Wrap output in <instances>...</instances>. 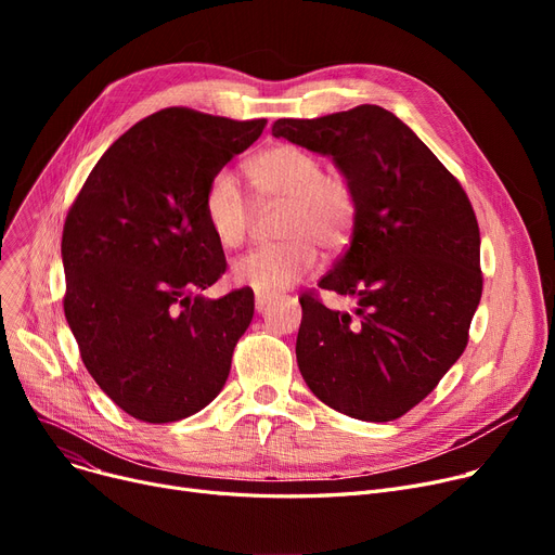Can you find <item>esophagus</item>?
Instances as JSON below:
<instances>
[{
	"mask_svg": "<svg viewBox=\"0 0 555 555\" xmlns=\"http://www.w3.org/2000/svg\"><path fill=\"white\" fill-rule=\"evenodd\" d=\"M254 306H256V312H266V310H268V306H270V299H266V297H256V299H254Z\"/></svg>",
	"mask_w": 555,
	"mask_h": 555,
	"instance_id": "34e87169",
	"label": "esophagus"
}]
</instances>
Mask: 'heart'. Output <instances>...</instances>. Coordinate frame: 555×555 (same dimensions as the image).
Segmentation results:
<instances>
[{
	"mask_svg": "<svg viewBox=\"0 0 555 555\" xmlns=\"http://www.w3.org/2000/svg\"><path fill=\"white\" fill-rule=\"evenodd\" d=\"M247 175L258 204L283 202L276 227L283 241L243 254L231 266V281L256 297L276 299L310 276L314 247L337 254L351 243L360 211L358 193L346 175L324 172L322 157L293 143H276L254 155ZM202 211L222 247L243 245L254 220V202L231 170L211 175Z\"/></svg>",
	"mask_w": 555,
	"mask_h": 555,
	"instance_id": "b5f03b06",
	"label": "heart"
}]
</instances>
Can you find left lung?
Instances as JSON below:
<instances>
[{
    "mask_svg": "<svg viewBox=\"0 0 555 555\" xmlns=\"http://www.w3.org/2000/svg\"><path fill=\"white\" fill-rule=\"evenodd\" d=\"M272 134L333 157L360 204L351 245L319 281L351 297L353 310L299 299V371L333 410L396 421L434 391L468 344L483 287L473 204L412 128L380 105L279 119Z\"/></svg>",
    "mask_w": 555,
    "mask_h": 555,
    "instance_id": "obj_1",
    "label": "left lung"
}]
</instances>
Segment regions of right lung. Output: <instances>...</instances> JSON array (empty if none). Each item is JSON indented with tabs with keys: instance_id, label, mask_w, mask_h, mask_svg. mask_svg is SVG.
I'll use <instances>...</instances> for the list:
<instances>
[{
	"instance_id": "right-lung-1",
	"label": "right lung",
	"mask_w": 555,
	"mask_h": 555,
	"mask_svg": "<svg viewBox=\"0 0 555 555\" xmlns=\"http://www.w3.org/2000/svg\"><path fill=\"white\" fill-rule=\"evenodd\" d=\"M266 124L186 107L145 116L109 145L67 214V324L96 385L137 421L193 416L227 383L254 293L199 295L227 268L202 195Z\"/></svg>"
}]
</instances>
